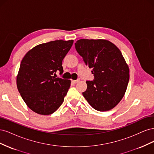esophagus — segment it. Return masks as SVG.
I'll return each mask as SVG.
<instances>
[{
	"label": "esophagus",
	"instance_id": "obj_1",
	"mask_svg": "<svg viewBox=\"0 0 154 154\" xmlns=\"http://www.w3.org/2000/svg\"><path fill=\"white\" fill-rule=\"evenodd\" d=\"M72 82L74 83H77L78 82H80V79H77V80H72Z\"/></svg>",
	"mask_w": 154,
	"mask_h": 154
}]
</instances>
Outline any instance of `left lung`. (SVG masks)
<instances>
[{
  "label": "left lung",
  "instance_id": "1",
  "mask_svg": "<svg viewBox=\"0 0 154 154\" xmlns=\"http://www.w3.org/2000/svg\"><path fill=\"white\" fill-rule=\"evenodd\" d=\"M75 48L94 76L93 81L86 82L83 96L96 110L113 109L124 96L130 77L122 52L110 41L101 39H80Z\"/></svg>",
  "mask_w": 154,
  "mask_h": 154
}]
</instances>
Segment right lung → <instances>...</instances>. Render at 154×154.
Segmentation results:
<instances>
[{"label": "right lung", "instance_id": "add662e5", "mask_svg": "<svg viewBox=\"0 0 154 154\" xmlns=\"http://www.w3.org/2000/svg\"><path fill=\"white\" fill-rule=\"evenodd\" d=\"M73 40H55L42 44L23 58L17 77V86L29 108L41 115L53 114L61 106L71 80L55 78L63 72L62 61Z\"/></svg>", "mask_w": 154, "mask_h": 154}]
</instances>
